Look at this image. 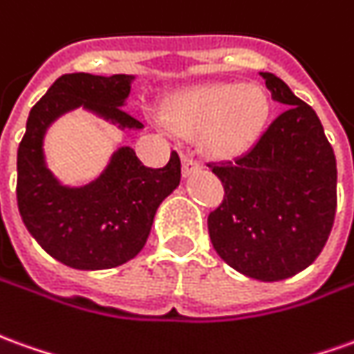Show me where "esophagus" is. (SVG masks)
I'll list each match as a JSON object with an SVG mask.
<instances>
[{"mask_svg": "<svg viewBox=\"0 0 354 354\" xmlns=\"http://www.w3.org/2000/svg\"><path fill=\"white\" fill-rule=\"evenodd\" d=\"M197 170H201V165L192 159V157L182 155V172H184V176H189V174H194Z\"/></svg>", "mask_w": 354, "mask_h": 354, "instance_id": "esophagus-1", "label": "esophagus"}]
</instances>
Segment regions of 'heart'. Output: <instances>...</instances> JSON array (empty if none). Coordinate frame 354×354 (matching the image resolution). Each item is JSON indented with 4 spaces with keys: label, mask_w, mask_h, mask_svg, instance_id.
<instances>
[{
    "label": "heart",
    "mask_w": 354,
    "mask_h": 354,
    "mask_svg": "<svg viewBox=\"0 0 354 354\" xmlns=\"http://www.w3.org/2000/svg\"><path fill=\"white\" fill-rule=\"evenodd\" d=\"M174 130L199 134L205 151L234 159L251 149L270 118V97L259 84H209L178 95L165 111Z\"/></svg>",
    "instance_id": "1"
}]
</instances>
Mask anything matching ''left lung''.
<instances>
[{"instance_id": "8db88e82", "label": "left lung", "mask_w": 354, "mask_h": 354, "mask_svg": "<svg viewBox=\"0 0 354 354\" xmlns=\"http://www.w3.org/2000/svg\"><path fill=\"white\" fill-rule=\"evenodd\" d=\"M259 74L286 111L245 155L209 165L226 192L209 214V236L234 270L280 281L310 266L326 245L337 205V167L313 107L276 74Z\"/></svg>"}]
</instances>
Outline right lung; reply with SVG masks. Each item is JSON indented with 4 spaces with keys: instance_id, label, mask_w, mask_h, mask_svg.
Returning <instances> with one entry per match:
<instances>
[{
    "instance_id": "right-lung-1",
    "label": "right lung",
    "mask_w": 354,
    "mask_h": 354,
    "mask_svg": "<svg viewBox=\"0 0 354 354\" xmlns=\"http://www.w3.org/2000/svg\"><path fill=\"white\" fill-rule=\"evenodd\" d=\"M134 74L74 73L57 78L32 107L17 151V201L26 230L55 261L76 270L128 263L149 237L159 205L182 178L178 153L167 167L147 169L132 147H118L95 180L65 185L48 169L44 138L57 118L82 107L120 130H142L126 113Z\"/></svg>"
}]
</instances>
